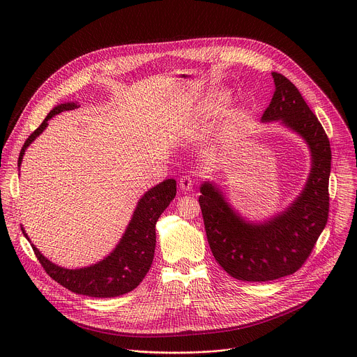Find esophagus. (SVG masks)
<instances>
[{
    "mask_svg": "<svg viewBox=\"0 0 357 357\" xmlns=\"http://www.w3.org/2000/svg\"><path fill=\"white\" fill-rule=\"evenodd\" d=\"M193 185H195V179H193L192 176H189V175H185V176H182V178L179 179V186H181V189L185 190V192L192 190Z\"/></svg>",
    "mask_w": 357,
    "mask_h": 357,
    "instance_id": "34e87169",
    "label": "esophagus"
}]
</instances>
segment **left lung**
<instances>
[{
  "label": "left lung",
  "mask_w": 357,
  "mask_h": 357,
  "mask_svg": "<svg viewBox=\"0 0 357 357\" xmlns=\"http://www.w3.org/2000/svg\"><path fill=\"white\" fill-rule=\"evenodd\" d=\"M275 91L261 121H277L298 134L311 154V171L301 193L282 212L261 222L243 218L211 181L200 185L199 205L216 261L233 278L273 281L307 261L328 222L331 144L299 90L273 72Z\"/></svg>",
  "instance_id": "8db88e82"
}]
</instances>
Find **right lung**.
<instances>
[{
    "label": "right lung",
    "mask_w": 357,
    "mask_h": 357,
    "mask_svg": "<svg viewBox=\"0 0 357 357\" xmlns=\"http://www.w3.org/2000/svg\"><path fill=\"white\" fill-rule=\"evenodd\" d=\"M79 105L73 101L58 105L50 110L42 124L28 137L18 158V167L22 164L26 148L39 137L47 127V121L61 112L77 109ZM176 195V181L165 179L164 182L148 189L138 200L131 220L121 236L116 248L107 257L96 264L82 268H65L50 260L31 243L36 257L45 271L56 282L63 285L72 292L96 296V298H113L127 294L137 288L144 280L154 260L155 251V225L162 212L169 206ZM24 236L29 240L24 227Z\"/></svg>",
    "instance_id": "add662e5"
}]
</instances>
